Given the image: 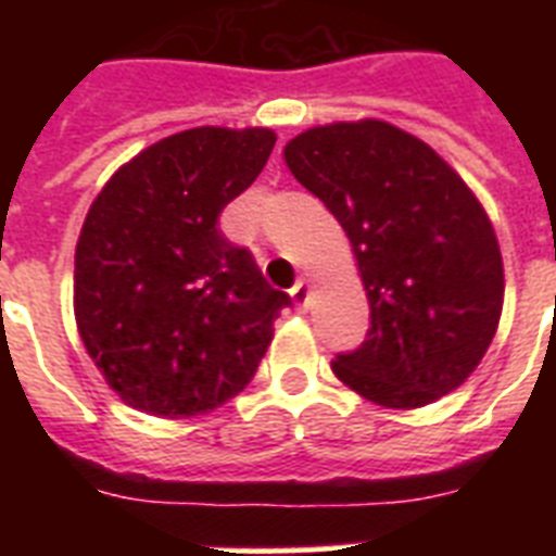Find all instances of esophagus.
Here are the masks:
<instances>
[{
  "label": "esophagus",
  "instance_id": "esophagus-1",
  "mask_svg": "<svg viewBox=\"0 0 556 556\" xmlns=\"http://www.w3.org/2000/svg\"><path fill=\"white\" fill-rule=\"evenodd\" d=\"M291 296H294L296 308H305V305H308V296H312V282H308V277L296 279V286L291 288Z\"/></svg>",
  "mask_w": 556,
  "mask_h": 556
}]
</instances>
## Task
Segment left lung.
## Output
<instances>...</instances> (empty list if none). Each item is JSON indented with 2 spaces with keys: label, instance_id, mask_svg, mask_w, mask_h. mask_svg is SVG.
<instances>
[{
  "label": "left lung",
  "instance_id": "1",
  "mask_svg": "<svg viewBox=\"0 0 556 556\" xmlns=\"http://www.w3.org/2000/svg\"><path fill=\"white\" fill-rule=\"evenodd\" d=\"M286 164L346 230L369 331L334 375L380 406L439 401L479 366L502 314V253L482 204L424 141L383 121L317 126Z\"/></svg>",
  "mask_w": 556,
  "mask_h": 556
}]
</instances>
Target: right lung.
<instances>
[{
    "label": "right lung",
    "mask_w": 556,
    "mask_h": 556,
    "mask_svg": "<svg viewBox=\"0 0 556 556\" xmlns=\"http://www.w3.org/2000/svg\"><path fill=\"white\" fill-rule=\"evenodd\" d=\"M270 129L169 135L109 178L74 253V314L126 404L190 418L239 395L291 305L218 216L260 176Z\"/></svg>",
    "instance_id": "obj_1"
}]
</instances>
